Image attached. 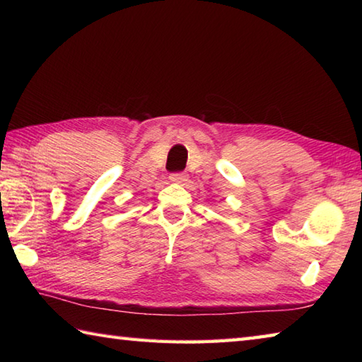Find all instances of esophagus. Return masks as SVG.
<instances>
[{
	"label": "esophagus",
	"instance_id": "obj_1",
	"mask_svg": "<svg viewBox=\"0 0 362 362\" xmlns=\"http://www.w3.org/2000/svg\"><path fill=\"white\" fill-rule=\"evenodd\" d=\"M169 179H171V182H174V183H183V182H187V175L182 173H175V174H171Z\"/></svg>",
	"mask_w": 362,
	"mask_h": 362
}]
</instances>
